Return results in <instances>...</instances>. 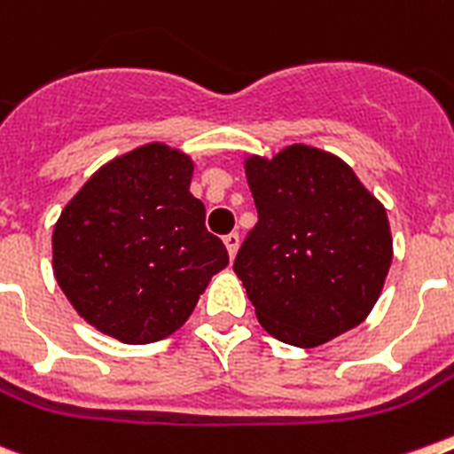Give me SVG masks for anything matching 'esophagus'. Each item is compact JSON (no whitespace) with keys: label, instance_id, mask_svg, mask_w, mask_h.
Instances as JSON below:
<instances>
[{"label":"esophagus","instance_id":"obj_1","mask_svg":"<svg viewBox=\"0 0 454 454\" xmlns=\"http://www.w3.org/2000/svg\"><path fill=\"white\" fill-rule=\"evenodd\" d=\"M223 245H226V249H228V256L235 258V254H238V249H239V235L228 233L226 238H223Z\"/></svg>","mask_w":454,"mask_h":454}]
</instances>
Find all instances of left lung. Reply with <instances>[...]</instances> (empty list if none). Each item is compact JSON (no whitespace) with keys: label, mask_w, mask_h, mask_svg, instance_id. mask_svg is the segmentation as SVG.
Wrapping results in <instances>:
<instances>
[{"label":"left lung","mask_w":454,"mask_h":454,"mask_svg":"<svg viewBox=\"0 0 454 454\" xmlns=\"http://www.w3.org/2000/svg\"><path fill=\"white\" fill-rule=\"evenodd\" d=\"M245 175L258 223L233 270L265 333L314 348L360 325L392 262L383 203L344 159L304 143L245 156Z\"/></svg>","instance_id":"left-lung-1"}]
</instances>
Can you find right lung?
Here are the masks:
<instances>
[{
  "mask_svg": "<svg viewBox=\"0 0 454 454\" xmlns=\"http://www.w3.org/2000/svg\"><path fill=\"white\" fill-rule=\"evenodd\" d=\"M192 177L186 152L147 143L104 163L62 209L52 272L98 333L124 344L170 337L228 265Z\"/></svg>",
  "mask_w": 454,
  "mask_h": 454,
  "instance_id": "obj_1",
  "label": "right lung"
}]
</instances>
